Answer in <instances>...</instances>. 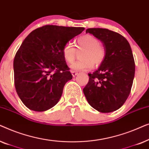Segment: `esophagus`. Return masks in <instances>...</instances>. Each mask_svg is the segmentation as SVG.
<instances>
[{"label": "esophagus", "mask_w": 149, "mask_h": 149, "mask_svg": "<svg viewBox=\"0 0 149 149\" xmlns=\"http://www.w3.org/2000/svg\"><path fill=\"white\" fill-rule=\"evenodd\" d=\"M71 73H72V75L73 77H75L77 74H78V72H75V71H71Z\"/></svg>", "instance_id": "esophagus-1"}]
</instances>
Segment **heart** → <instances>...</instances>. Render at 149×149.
I'll return each instance as SVG.
<instances>
[{"instance_id": "heart-1", "label": "heart", "mask_w": 149, "mask_h": 149, "mask_svg": "<svg viewBox=\"0 0 149 149\" xmlns=\"http://www.w3.org/2000/svg\"><path fill=\"white\" fill-rule=\"evenodd\" d=\"M76 45L79 50H83L81 54L82 60L72 64L71 68L74 70H86L95 66L101 64L104 60L106 52L102 45L99 44V40L95 36L85 34L77 38ZM62 54L65 61L72 64L76 57V49L70 42L63 47Z\"/></svg>"}]
</instances>
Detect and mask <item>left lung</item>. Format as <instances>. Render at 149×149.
Listing matches in <instances>:
<instances>
[{"instance_id": "left-lung-1", "label": "left lung", "mask_w": 149, "mask_h": 149, "mask_svg": "<svg viewBox=\"0 0 149 149\" xmlns=\"http://www.w3.org/2000/svg\"><path fill=\"white\" fill-rule=\"evenodd\" d=\"M86 33L101 40L106 56L98 69L88 74L83 93L93 109L111 113L123 105L131 91L135 74L131 47L124 36L109 29L88 28Z\"/></svg>"}]
</instances>
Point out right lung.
<instances>
[{"label": "right lung", "instance_id": "right-lung-1", "mask_svg": "<svg viewBox=\"0 0 149 149\" xmlns=\"http://www.w3.org/2000/svg\"><path fill=\"white\" fill-rule=\"evenodd\" d=\"M84 30L46 25L24 39L14 58L13 70L16 91L26 107L42 112L58 102L64 85L72 79L63 47Z\"/></svg>", "mask_w": 149, "mask_h": 149}]
</instances>
